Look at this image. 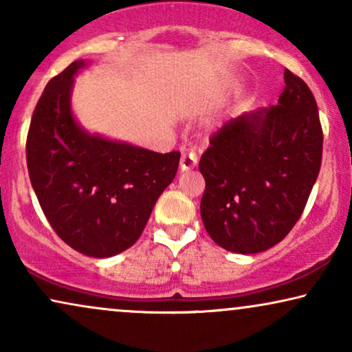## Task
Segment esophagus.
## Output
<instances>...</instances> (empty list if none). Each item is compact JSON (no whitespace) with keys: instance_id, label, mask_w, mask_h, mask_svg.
I'll use <instances>...</instances> for the list:
<instances>
[{"instance_id":"esophagus-1","label":"esophagus","mask_w":352,"mask_h":352,"mask_svg":"<svg viewBox=\"0 0 352 352\" xmlns=\"http://www.w3.org/2000/svg\"><path fill=\"white\" fill-rule=\"evenodd\" d=\"M197 153L194 151H189V148H182V155H181V162H179V168L181 171H190L197 166Z\"/></svg>"}]
</instances>
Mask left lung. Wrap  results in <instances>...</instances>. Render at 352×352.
Here are the masks:
<instances>
[{"label":"left lung","instance_id":"8db88e82","mask_svg":"<svg viewBox=\"0 0 352 352\" xmlns=\"http://www.w3.org/2000/svg\"><path fill=\"white\" fill-rule=\"evenodd\" d=\"M277 105L240 115L211 138L199 170L206 232L232 253L277 245L305 210L322 162V126L311 89L285 70Z\"/></svg>","mask_w":352,"mask_h":352}]
</instances>
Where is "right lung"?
Listing matches in <instances>:
<instances>
[{"instance_id":"add662e5","label":"right lung","mask_w":352,"mask_h":352,"mask_svg":"<svg viewBox=\"0 0 352 352\" xmlns=\"http://www.w3.org/2000/svg\"><path fill=\"white\" fill-rule=\"evenodd\" d=\"M88 65L72 62L43 91L28 129L27 166L56 234L86 256L110 258L141 237L181 153H157L81 126L72 89Z\"/></svg>"}]
</instances>
